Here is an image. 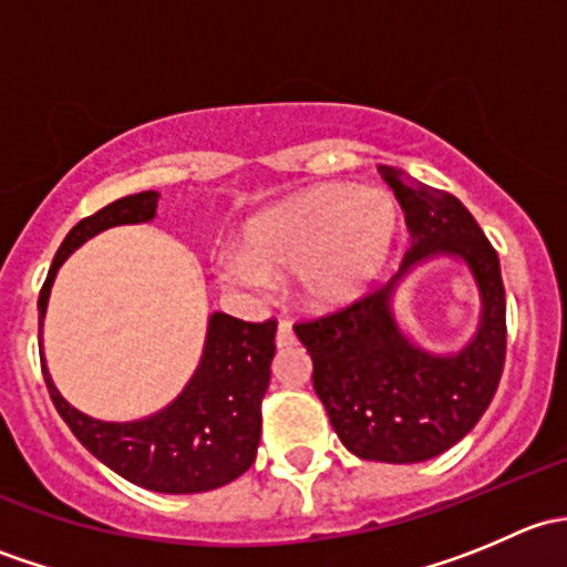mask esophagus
Instances as JSON below:
<instances>
[{"instance_id": "esophagus-1", "label": "esophagus", "mask_w": 567, "mask_h": 567, "mask_svg": "<svg viewBox=\"0 0 567 567\" xmlns=\"http://www.w3.org/2000/svg\"><path fill=\"white\" fill-rule=\"evenodd\" d=\"M296 342V334H293V326H290V320H279L277 326V346L279 348H288Z\"/></svg>"}]
</instances>
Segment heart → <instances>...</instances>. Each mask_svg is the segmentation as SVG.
I'll return each instance as SVG.
<instances>
[{
	"mask_svg": "<svg viewBox=\"0 0 567 567\" xmlns=\"http://www.w3.org/2000/svg\"><path fill=\"white\" fill-rule=\"evenodd\" d=\"M398 233L400 205L390 192L329 183L251 219L241 251L219 257V274L257 288L266 277L299 271L307 301L342 305L381 277Z\"/></svg>",
	"mask_w": 567,
	"mask_h": 567,
	"instance_id": "obj_1",
	"label": "heart"
}]
</instances>
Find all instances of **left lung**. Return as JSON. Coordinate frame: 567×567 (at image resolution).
Returning <instances> with one entry per match:
<instances>
[{"label": "left lung", "mask_w": 567, "mask_h": 567, "mask_svg": "<svg viewBox=\"0 0 567 567\" xmlns=\"http://www.w3.org/2000/svg\"><path fill=\"white\" fill-rule=\"evenodd\" d=\"M379 173L405 210L411 244L403 266L384 288L293 329L312 357V384L340 442L364 461L420 463L458 444L494 400L507 348L505 285L499 255L458 197L392 167ZM433 254L466 261L484 301L478 334L455 358L416 349L391 316L393 285Z\"/></svg>", "instance_id": "obj_1"}]
</instances>
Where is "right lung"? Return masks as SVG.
Segmentation results:
<instances>
[{"mask_svg":"<svg viewBox=\"0 0 567 567\" xmlns=\"http://www.w3.org/2000/svg\"><path fill=\"white\" fill-rule=\"evenodd\" d=\"M156 199V192L114 199L68 233L40 288L38 326H43L51 282L62 260L106 227L151 221ZM274 334V318L249 323L214 312L203 359L186 390L167 409L140 422L93 420L56 392L45 364L43 379L51 403L73 436L112 472L158 494H199L233 483L255 463L262 422L260 403L271 381V359L277 351Z\"/></svg>","mask_w":567,"mask_h":567,"instance_id":"1","label":"right lung"}]
</instances>
